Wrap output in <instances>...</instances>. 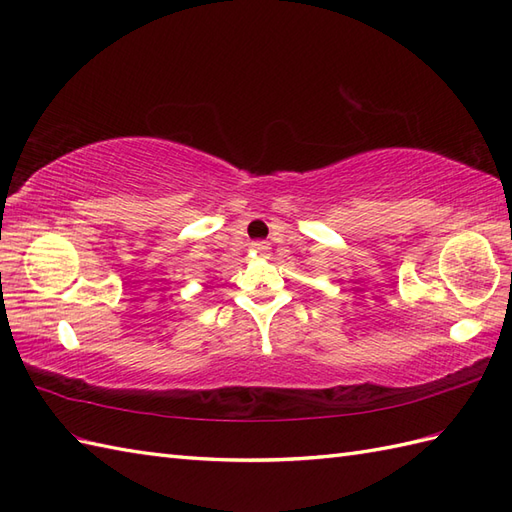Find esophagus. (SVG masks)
I'll use <instances>...</instances> for the list:
<instances>
[{"instance_id": "obj_1", "label": "esophagus", "mask_w": 512, "mask_h": 512, "mask_svg": "<svg viewBox=\"0 0 512 512\" xmlns=\"http://www.w3.org/2000/svg\"><path fill=\"white\" fill-rule=\"evenodd\" d=\"M252 249H254L256 254H260V256H267V254H269V243L256 241V243H252Z\"/></svg>"}]
</instances>
